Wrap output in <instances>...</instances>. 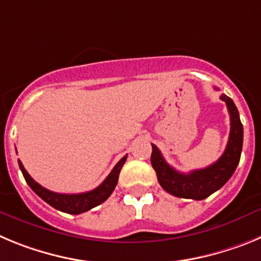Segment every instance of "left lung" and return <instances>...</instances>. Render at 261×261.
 <instances>
[{"instance_id":"1","label":"left lung","mask_w":261,"mask_h":261,"mask_svg":"<svg viewBox=\"0 0 261 261\" xmlns=\"http://www.w3.org/2000/svg\"><path fill=\"white\" fill-rule=\"evenodd\" d=\"M221 99L227 106L230 114V136L221 158L213 165L181 174L168 165L155 145H151V166L163 190L180 199L204 200L218 191L234 174L241 159L243 146V125L239 119L238 108L232 99L222 94Z\"/></svg>"}]
</instances>
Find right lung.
<instances>
[{
  "label": "right lung",
  "mask_w": 261,
  "mask_h": 261,
  "mask_svg": "<svg viewBox=\"0 0 261 261\" xmlns=\"http://www.w3.org/2000/svg\"><path fill=\"white\" fill-rule=\"evenodd\" d=\"M126 161V155L120 159L119 162L116 163L112 171L110 172L107 177L105 179L102 184L99 187H96L95 190L89 191V192L85 193H74V195H65V193H57L52 192V191L47 190L44 187H41L40 184L36 183L34 179L29 175V172L26 171V168L23 167L22 162L18 159V163H19V168L22 171L23 176L26 179L27 184L31 187V190L36 193V195L40 197V199L44 200L47 204H49L50 206H53L57 211H61L64 213L69 214H81L84 212L90 211V209L95 208L98 205H100L102 202H105L106 200L111 196V193L114 192L115 187H116L117 180H119V174L121 167L124 166Z\"/></svg>",
  "instance_id": "add662e5"
}]
</instances>
